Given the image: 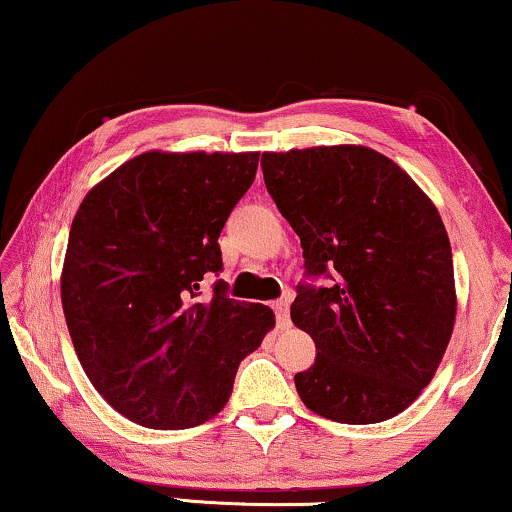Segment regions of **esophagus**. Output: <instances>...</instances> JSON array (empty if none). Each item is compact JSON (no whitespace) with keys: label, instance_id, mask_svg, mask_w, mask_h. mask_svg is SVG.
I'll return each instance as SVG.
<instances>
[{"label":"esophagus","instance_id":"esophagus-1","mask_svg":"<svg viewBox=\"0 0 512 512\" xmlns=\"http://www.w3.org/2000/svg\"><path fill=\"white\" fill-rule=\"evenodd\" d=\"M272 308H275V315H277V327L289 329L291 320H289V301H287V298H284V301H275V303H272Z\"/></svg>","mask_w":512,"mask_h":512}]
</instances>
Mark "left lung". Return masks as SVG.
<instances>
[{
  "instance_id": "8db88e82",
  "label": "left lung",
  "mask_w": 512,
  "mask_h": 512,
  "mask_svg": "<svg viewBox=\"0 0 512 512\" xmlns=\"http://www.w3.org/2000/svg\"><path fill=\"white\" fill-rule=\"evenodd\" d=\"M265 188L301 237L305 272L291 322L317 357L294 376L329 421H388L433 381L456 322L451 244L430 197L364 145L263 152Z\"/></svg>"
}]
</instances>
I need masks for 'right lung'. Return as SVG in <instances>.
Listing matches in <instances>:
<instances>
[{"label": "right lung", "mask_w": 512, "mask_h": 512, "mask_svg": "<svg viewBox=\"0 0 512 512\" xmlns=\"http://www.w3.org/2000/svg\"><path fill=\"white\" fill-rule=\"evenodd\" d=\"M261 152L148 150L86 192L72 221L61 301L84 374L119 414L155 430L214 418L240 362L275 327L261 303L199 301L223 268L218 237Z\"/></svg>", "instance_id": "right-lung-1"}]
</instances>
